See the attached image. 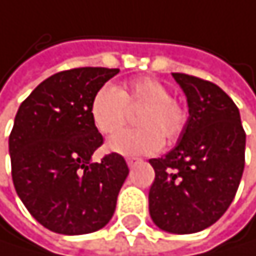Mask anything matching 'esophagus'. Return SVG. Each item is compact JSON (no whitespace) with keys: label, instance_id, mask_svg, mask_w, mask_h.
<instances>
[{"label":"esophagus","instance_id":"1","mask_svg":"<svg viewBox=\"0 0 256 256\" xmlns=\"http://www.w3.org/2000/svg\"><path fill=\"white\" fill-rule=\"evenodd\" d=\"M138 162H140L138 157H128V158H126V163H128L130 168H132V166H134L136 163H138Z\"/></svg>","mask_w":256,"mask_h":256}]
</instances>
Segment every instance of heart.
Instances as JSON below:
<instances>
[{
	"label": "heart",
	"mask_w": 256,
	"mask_h": 256,
	"mask_svg": "<svg viewBox=\"0 0 256 256\" xmlns=\"http://www.w3.org/2000/svg\"><path fill=\"white\" fill-rule=\"evenodd\" d=\"M140 108L136 125L108 140V150L124 156L157 152L164 142L172 144L183 134L189 111L183 102L171 98V90L162 80L142 76L125 82L120 88L105 84L94 93L90 116L96 130L105 136L120 130L128 118V110Z\"/></svg>",
	"instance_id": "1"
}]
</instances>
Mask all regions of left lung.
Wrapping results in <instances>:
<instances>
[{
  "label": "left lung",
  "instance_id": "left-lung-1",
  "mask_svg": "<svg viewBox=\"0 0 256 256\" xmlns=\"http://www.w3.org/2000/svg\"><path fill=\"white\" fill-rule=\"evenodd\" d=\"M188 98L189 120L178 144L151 158L152 222L172 234L212 226L230 206L244 171L246 132L234 100L209 80L172 73Z\"/></svg>",
  "mask_w": 256,
  "mask_h": 256
}]
</instances>
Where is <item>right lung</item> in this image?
<instances>
[{
    "instance_id": "1",
    "label": "right lung",
    "mask_w": 256,
    "mask_h": 256,
    "mask_svg": "<svg viewBox=\"0 0 256 256\" xmlns=\"http://www.w3.org/2000/svg\"><path fill=\"white\" fill-rule=\"evenodd\" d=\"M119 68L80 67L41 82L21 104L8 136L12 178L36 222L64 235L102 229L114 214L130 172L111 152L93 163L104 144L93 125L94 93Z\"/></svg>"
}]
</instances>
